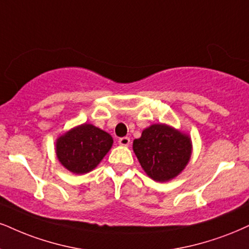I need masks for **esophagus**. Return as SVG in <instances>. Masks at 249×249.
Here are the masks:
<instances>
[{
  "label": "esophagus",
  "mask_w": 249,
  "mask_h": 249,
  "mask_svg": "<svg viewBox=\"0 0 249 249\" xmlns=\"http://www.w3.org/2000/svg\"><path fill=\"white\" fill-rule=\"evenodd\" d=\"M130 143V139L129 137H121V139H119V144L122 146H128Z\"/></svg>",
  "instance_id": "obj_1"
}]
</instances>
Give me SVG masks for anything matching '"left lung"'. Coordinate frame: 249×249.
Listing matches in <instances>:
<instances>
[{"instance_id": "left-lung-1", "label": "left lung", "mask_w": 249, "mask_h": 249, "mask_svg": "<svg viewBox=\"0 0 249 249\" xmlns=\"http://www.w3.org/2000/svg\"><path fill=\"white\" fill-rule=\"evenodd\" d=\"M133 149L146 174L164 182L186 167L192 153V142L187 135L166 124H152L134 141Z\"/></svg>"}]
</instances>
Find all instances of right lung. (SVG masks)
Segmentation results:
<instances>
[{
    "mask_svg": "<svg viewBox=\"0 0 249 249\" xmlns=\"http://www.w3.org/2000/svg\"><path fill=\"white\" fill-rule=\"evenodd\" d=\"M112 144L109 134L84 124L57 140L56 156L61 164L72 173H88L105 157Z\"/></svg>",
    "mask_w": 249,
    "mask_h": 249,
    "instance_id": "obj_1",
    "label": "right lung"
}]
</instances>
